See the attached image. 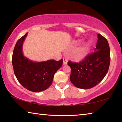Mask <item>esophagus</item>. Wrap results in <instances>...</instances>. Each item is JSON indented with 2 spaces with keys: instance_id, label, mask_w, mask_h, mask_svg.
Listing matches in <instances>:
<instances>
[{
  "instance_id": "esophagus-1",
  "label": "esophagus",
  "mask_w": 122,
  "mask_h": 122,
  "mask_svg": "<svg viewBox=\"0 0 122 122\" xmlns=\"http://www.w3.org/2000/svg\"><path fill=\"white\" fill-rule=\"evenodd\" d=\"M63 65H67L68 62V60L66 57H63Z\"/></svg>"
}]
</instances>
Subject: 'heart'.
<instances>
[{
	"instance_id": "b5f03b06",
	"label": "heart",
	"mask_w": 122,
	"mask_h": 122,
	"mask_svg": "<svg viewBox=\"0 0 122 122\" xmlns=\"http://www.w3.org/2000/svg\"><path fill=\"white\" fill-rule=\"evenodd\" d=\"M89 49L90 44L89 43H86L75 51L74 53V56L78 59H83L87 54Z\"/></svg>"
}]
</instances>
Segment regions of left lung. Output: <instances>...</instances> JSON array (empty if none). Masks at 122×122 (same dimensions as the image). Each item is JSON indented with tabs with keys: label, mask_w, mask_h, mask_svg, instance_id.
I'll return each mask as SVG.
<instances>
[{
	"label": "left lung",
	"mask_w": 122,
	"mask_h": 122,
	"mask_svg": "<svg viewBox=\"0 0 122 122\" xmlns=\"http://www.w3.org/2000/svg\"><path fill=\"white\" fill-rule=\"evenodd\" d=\"M93 53L80 62H68L71 68L70 80L76 87L87 89L96 86L108 71L110 62V47L107 39L98 34Z\"/></svg>",
	"instance_id": "obj_1"
}]
</instances>
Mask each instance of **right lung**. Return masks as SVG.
<instances>
[{
    "label": "right lung",
    "instance_id": "1",
    "mask_svg": "<svg viewBox=\"0 0 122 122\" xmlns=\"http://www.w3.org/2000/svg\"><path fill=\"white\" fill-rule=\"evenodd\" d=\"M27 35V33L20 38L14 47L12 59L14 73L24 88L33 92H42L52 83L55 73L62 65L63 59L35 62L26 58L22 54V47Z\"/></svg>",
    "mask_w": 122,
    "mask_h": 122
}]
</instances>
